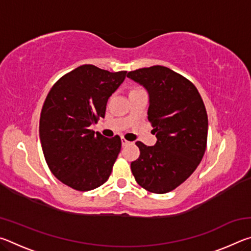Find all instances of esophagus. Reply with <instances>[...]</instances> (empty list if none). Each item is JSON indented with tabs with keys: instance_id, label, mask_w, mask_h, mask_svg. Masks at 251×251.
<instances>
[{
	"instance_id": "esophagus-1",
	"label": "esophagus",
	"mask_w": 251,
	"mask_h": 251,
	"mask_svg": "<svg viewBox=\"0 0 251 251\" xmlns=\"http://www.w3.org/2000/svg\"><path fill=\"white\" fill-rule=\"evenodd\" d=\"M129 144H130V142L126 141L125 138H122V145H123V146H127V145H129Z\"/></svg>"
}]
</instances>
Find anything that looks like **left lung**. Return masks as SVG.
<instances>
[{"label": "left lung", "instance_id": "left-lung-1", "mask_svg": "<svg viewBox=\"0 0 251 251\" xmlns=\"http://www.w3.org/2000/svg\"><path fill=\"white\" fill-rule=\"evenodd\" d=\"M127 77L148 93V121L157 138L154 146L136 143L141 155L131 161V173L148 192L168 193L192 175L205 154V105L195 85L168 67L139 69L128 72Z\"/></svg>", "mask_w": 251, "mask_h": 251}]
</instances>
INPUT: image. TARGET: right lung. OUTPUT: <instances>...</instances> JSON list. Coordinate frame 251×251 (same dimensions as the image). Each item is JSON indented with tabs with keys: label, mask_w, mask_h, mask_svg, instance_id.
<instances>
[{
	"label": "right lung",
	"mask_w": 251,
	"mask_h": 251,
	"mask_svg": "<svg viewBox=\"0 0 251 251\" xmlns=\"http://www.w3.org/2000/svg\"><path fill=\"white\" fill-rule=\"evenodd\" d=\"M126 73L82 65L59 78L46 96L40 118L42 150L53 175L71 188L95 189L112 173L120 136L106 138L90 127L105 117L107 100Z\"/></svg>",
	"instance_id": "add662e5"
}]
</instances>
